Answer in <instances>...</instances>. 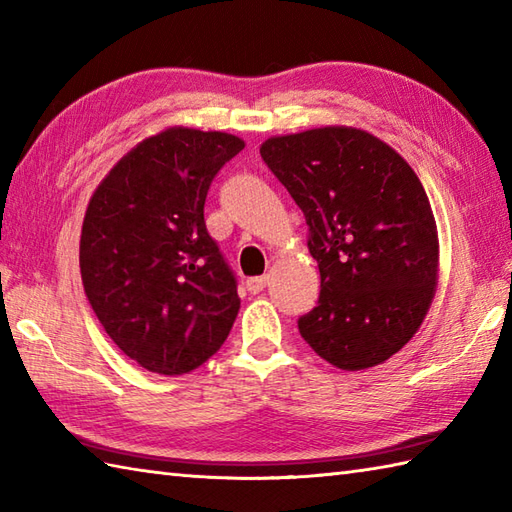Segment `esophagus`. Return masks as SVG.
I'll return each instance as SVG.
<instances>
[{"label":"esophagus","instance_id":"obj_1","mask_svg":"<svg viewBox=\"0 0 512 512\" xmlns=\"http://www.w3.org/2000/svg\"><path fill=\"white\" fill-rule=\"evenodd\" d=\"M266 284H268V277L262 275V277L248 279L246 281V288H248V292H253V295H257V292H262L266 288Z\"/></svg>","mask_w":512,"mask_h":512}]
</instances>
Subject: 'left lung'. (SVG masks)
<instances>
[{
    "label": "left lung",
    "instance_id": "1",
    "mask_svg": "<svg viewBox=\"0 0 512 512\" xmlns=\"http://www.w3.org/2000/svg\"><path fill=\"white\" fill-rule=\"evenodd\" d=\"M259 154L306 215L319 264L303 341L345 372L385 363L418 332L438 286L436 217L416 171L343 125L273 136Z\"/></svg>",
    "mask_w": 512,
    "mask_h": 512
}]
</instances>
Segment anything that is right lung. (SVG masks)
I'll list each match as a JSON object with an SVG mask.
<instances>
[{"label":"right lung","mask_w":512,"mask_h":512,"mask_svg":"<svg viewBox=\"0 0 512 512\" xmlns=\"http://www.w3.org/2000/svg\"><path fill=\"white\" fill-rule=\"evenodd\" d=\"M242 149L233 134L169 127L127 151L90 198L85 295L107 336L149 372H191L233 328L237 281L206 231L204 202Z\"/></svg>","instance_id":"add662e5"}]
</instances>
